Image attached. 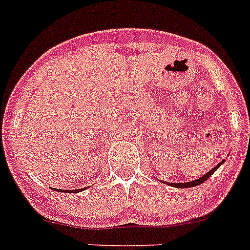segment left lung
Segmentation results:
<instances>
[{
  "label": "left lung",
  "instance_id": "8db88e82",
  "mask_svg": "<svg viewBox=\"0 0 250 250\" xmlns=\"http://www.w3.org/2000/svg\"><path fill=\"white\" fill-rule=\"evenodd\" d=\"M222 163H225V160H223V162H221V163H218V165H217V167H214L213 169H211L208 172H206V174H205V175H202L201 178H199V179H197V180H195V181H190V183H184V184L183 183H179V184L165 183V184H167V185H170V186H174V188H193V186H197V185H200V184H204L205 181L208 180V179L211 178V175L213 174V172L216 171V170L221 167V164H222Z\"/></svg>",
  "mask_w": 250,
  "mask_h": 250
}]
</instances>
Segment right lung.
<instances>
[{
    "instance_id": "add662e5",
    "label": "right lung",
    "mask_w": 250,
    "mask_h": 250,
    "mask_svg": "<svg viewBox=\"0 0 250 250\" xmlns=\"http://www.w3.org/2000/svg\"><path fill=\"white\" fill-rule=\"evenodd\" d=\"M55 190H57V191H59V190H58V188H55ZM83 190H85V188H80V190H79V188H78V190H70V192H78V191H83ZM60 191H62V190H60ZM67 191V190H66Z\"/></svg>"
}]
</instances>
